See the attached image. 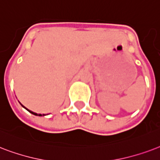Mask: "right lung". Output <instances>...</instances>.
Instances as JSON below:
<instances>
[{
  "mask_svg": "<svg viewBox=\"0 0 160 160\" xmlns=\"http://www.w3.org/2000/svg\"><path fill=\"white\" fill-rule=\"evenodd\" d=\"M21 105H22V107H23V108H25L24 106H23V105H22V104H21ZM26 108V109H27V111H28V112H31V113H32V114H34V115H38V116H42V114H38V113H37V112H32V111H30L29 109H27V108ZM44 115H45V114H43V116H44Z\"/></svg>",
  "mask_w": 160,
  "mask_h": 160,
  "instance_id": "add662e5",
  "label": "right lung"
}]
</instances>
